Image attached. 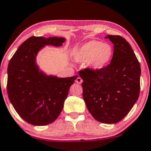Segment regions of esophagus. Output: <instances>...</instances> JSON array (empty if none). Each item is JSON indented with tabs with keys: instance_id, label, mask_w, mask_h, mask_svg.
<instances>
[{
	"instance_id": "1",
	"label": "esophagus",
	"mask_w": 151,
	"mask_h": 151,
	"mask_svg": "<svg viewBox=\"0 0 151 151\" xmlns=\"http://www.w3.org/2000/svg\"><path fill=\"white\" fill-rule=\"evenodd\" d=\"M82 82H83V79L81 77H78L76 79V83H78V84H81V83H82Z\"/></svg>"
}]
</instances>
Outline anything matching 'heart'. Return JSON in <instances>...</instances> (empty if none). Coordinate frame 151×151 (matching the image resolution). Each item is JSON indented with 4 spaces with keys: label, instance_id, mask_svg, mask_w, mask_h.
<instances>
[{
    "label": "heart",
    "instance_id": "obj_1",
    "mask_svg": "<svg viewBox=\"0 0 151 151\" xmlns=\"http://www.w3.org/2000/svg\"><path fill=\"white\" fill-rule=\"evenodd\" d=\"M113 48L111 44L91 40L78 47L75 53V59L78 62H87L93 70L104 68L111 61Z\"/></svg>",
    "mask_w": 151,
    "mask_h": 151
}]
</instances>
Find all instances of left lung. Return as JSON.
<instances>
[{
  "label": "left lung",
  "mask_w": 151,
  "mask_h": 151,
  "mask_svg": "<svg viewBox=\"0 0 151 151\" xmlns=\"http://www.w3.org/2000/svg\"><path fill=\"white\" fill-rule=\"evenodd\" d=\"M106 38L114 44L111 63L99 70L85 68L78 75L83 80V97L92 116L99 122L113 124L122 120L138 100L141 68L124 38Z\"/></svg>",
  "instance_id": "left-lung-1"
}]
</instances>
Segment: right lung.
Instances as JSON below:
<instances>
[{
    "mask_svg": "<svg viewBox=\"0 0 151 151\" xmlns=\"http://www.w3.org/2000/svg\"><path fill=\"white\" fill-rule=\"evenodd\" d=\"M64 42V38L31 37L19 47L9 63V99L17 114L30 124L46 125L56 120L70 87L78 77L45 75L36 64V55L45 45L62 46Z\"/></svg>",
    "mask_w": 151,
    "mask_h": 151,
    "instance_id": "add662e5",
    "label": "right lung"
}]
</instances>
